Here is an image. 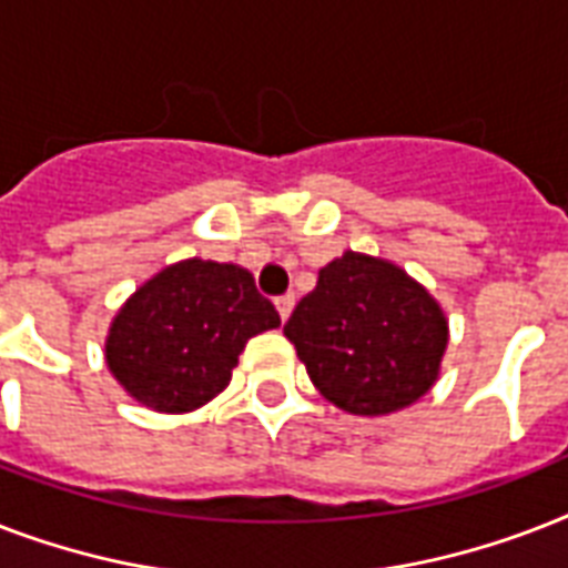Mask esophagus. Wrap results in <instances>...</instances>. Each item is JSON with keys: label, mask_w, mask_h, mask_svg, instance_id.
<instances>
[{"label": "esophagus", "mask_w": 568, "mask_h": 568, "mask_svg": "<svg viewBox=\"0 0 568 568\" xmlns=\"http://www.w3.org/2000/svg\"><path fill=\"white\" fill-rule=\"evenodd\" d=\"M294 310V294H283V297H276V312H280V318L288 321Z\"/></svg>", "instance_id": "obj_1"}]
</instances>
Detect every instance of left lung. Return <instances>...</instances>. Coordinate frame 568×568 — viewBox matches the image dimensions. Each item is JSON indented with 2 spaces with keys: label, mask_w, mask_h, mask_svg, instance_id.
Returning a JSON list of instances; mask_svg holds the SVG:
<instances>
[{
  "label": "left lung",
  "mask_w": 568,
  "mask_h": 568,
  "mask_svg": "<svg viewBox=\"0 0 568 568\" xmlns=\"http://www.w3.org/2000/svg\"><path fill=\"white\" fill-rule=\"evenodd\" d=\"M310 379L351 415L397 413L439 379L448 318L404 267L345 250L285 324Z\"/></svg>",
  "instance_id": "left-lung-1"
}]
</instances>
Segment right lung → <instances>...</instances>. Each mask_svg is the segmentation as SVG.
Listing matches in <instances>:
<instances>
[{"mask_svg": "<svg viewBox=\"0 0 568 568\" xmlns=\"http://www.w3.org/2000/svg\"><path fill=\"white\" fill-rule=\"evenodd\" d=\"M280 327L247 267L182 258L162 267L111 318L105 365L155 413H194L230 386L250 338Z\"/></svg>", "mask_w": 568, "mask_h": 568, "instance_id": "obj_1", "label": "right lung"}]
</instances>
